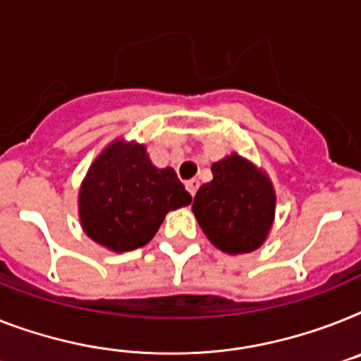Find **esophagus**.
I'll return each mask as SVG.
<instances>
[{
  "mask_svg": "<svg viewBox=\"0 0 361 361\" xmlns=\"http://www.w3.org/2000/svg\"><path fill=\"white\" fill-rule=\"evenodd\" d=\"M197 188H199V180L197 178H192V180H188L186 183V190L190 192V195H195V192H197Z\"/></svg>",
  "mask_w": 361,
  "mask_h": 361,
  "instance_id": "1",
  "label": "esophagus"
}]
</instances>
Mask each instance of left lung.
Segmentation results:
<instances>
[{"label": "left lung", "instance_id": "obj_1", "mask_svg": "<svg viewBox=\"0 0 361 361\" xmlns=\"http://www.w3.org/2000/svg\"><path fill=\"white\" fill-rule=\"evenodd\" d=\"M214 178L199 188L193 214L207 238L228 255L251 252L275 219V190L267 175L232 153L212 164Z\"/></svg>", "mask_w": 361, "mask_h": 361}]
</instances>
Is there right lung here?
Here are the masks:
<instances>
[{"label": "right lung", "instance_id": "right-lung-1", "mask_svg": "<svg viewBox=\"0 0 361 361\" xmlns=\"http://www.w3.org/2000/svg\"><path fill=\"white\" fill-rule=\"evenodd\" d=\"M190 202L173 169L153 166L144 145L116 140L80 184L79 217L95 243L125 252L149 243L166 214Z\"/></svg>", "mask_w": 361, "mask_h": 361}]
</instances>
